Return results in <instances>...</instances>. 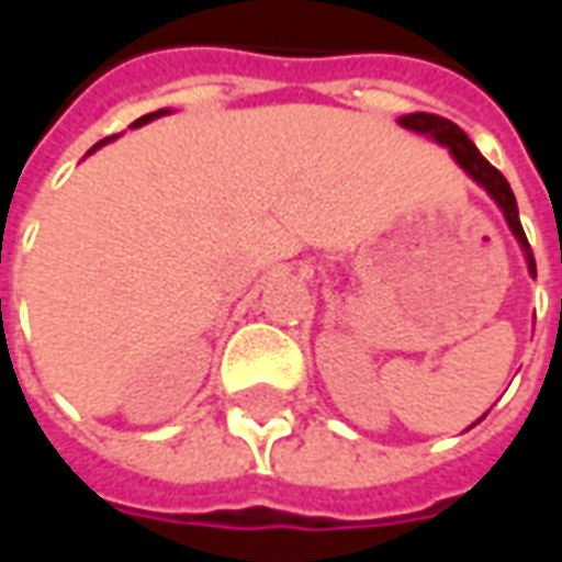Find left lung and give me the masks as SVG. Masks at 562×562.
Masks as SVG:
<instances>
[{
    "label": "left lung",
    "instance_id": "8db88e82",
    "mask_svg": "<svg viewBox=\"0 0 562 562\" xmlns=\"http://www.w3.org/2000/svg\"><path fill=\"white\" fill-rule=\"evenodd\" d=\"M398 124H402L404 131H414L419 136H429L431 143H438L441 148L450 151V158L457 160V167L469 179H472L474 186H481L490 194V200L496 203L505 215V222L512 227V234L520 243V249H524V258H527V270L529 277H536V258H532V249H529L527 234H524V227H520V215H517V200H514L512 186L505 182V176H502L490 160L477 151V145L465 136V133L459 131L453 121H447L441 115H429V112H411V115L398 117Z\"/></svg>",
    "mask_w": 562,
    "mask_h": 562
}]
</instances>
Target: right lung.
Instances as JSON below:
<instances>
[{"instance_id":"1","label":"right lung","mask_w":562,"mask_h":562,"mask_svg":"<svg viewBox=\"0 0 562 562\" xmlns=\"http://www.w3.org/2000/svg\"><path fill=\"white\" fill-rule=\"evenodd\" d=\"M160 115H170V109H158V112H148V115L136 117V121H133V127H143V124H148V121H155V117H160ZM105 143H109V139H103L100 145H105ZM100 145H93V151H97Z\"/></svg>"}]
</instances>
